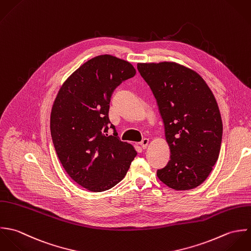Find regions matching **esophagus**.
<instances>
[{
    "instance_id": "obj_1",
    "label": "esophagus",
    "mask_w": 251,
    "mask_h": 251,
    "mask_svg": "<svg viewBox=\"0 0 251 251\" xmlns=\"http://www.w3.org/2000/svg\"><path fill=\"white\" fill-rule=\"evenodd\" d=\"M149 144H150V140H149V139H144V140H143V141L140 143L141 147H142L144 150H146V149L148 148Z\"/></svg>"
}]
</instances>
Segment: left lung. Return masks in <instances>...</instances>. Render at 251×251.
<instances>
[{
  "mask_svg": "<svg viewBox=\"0 0 251 251\" xmlns=\"http://www.w3.org/2000/svg\"><path fill=\"white\" fill-rule=\"evenodd\" d=\"M157 100L171 151L158 178L175 190L201 184L216 163L222 141L217 101L198 73L175 62L139 63Z\"/></svg>",
  "mask_w": 251,
  "mask_h": 251,
  "instance_id": "1",
  "label": "left lung"
}]
</instances>
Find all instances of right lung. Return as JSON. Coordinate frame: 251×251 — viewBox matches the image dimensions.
<instances>
[{
    "mask_svg": "<svg viewBox=\"0 0 251 251\" xmlns=\"http://www.w3.org/2000/svg\"><path fill=\"white\" fill-rule=\"evenodd\" d=\"M135 75L128 61L96 56L67 78L53 102L51 137L58 158L71 178L89 191H105L120 182L137 155L112 124L113 135L106 134L112 92Z\"/></svg>",
    "mask_w": 251,
    "mask_h": 251,
    "instance_id": "obj_1",
    "label": "right lung"
}]
</instances>
